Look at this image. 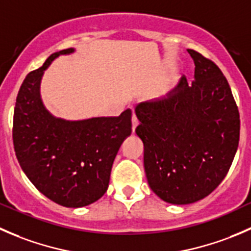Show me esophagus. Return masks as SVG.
<instances>
[{"instance_id": "34e87169", "label": "esophagus", "mask_w": 251, "mask_h": 251, "mask_svg": "<svg viewBox=\"0 0 251 251\" xmlns=\"http://www.w3.org/2000/svg\"><path fill=\"white\" fill-rule=\"evenodd\" d=\"M138 125V119L136 116V114H132V131H135V128L137 127Z\"/></svg>"}]
</instances>
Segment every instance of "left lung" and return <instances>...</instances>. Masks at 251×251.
Here are the masks:
<instances>
[{"mask_svg":"<svg viewBox=\"0 0 251 251\" xmlns=\"http://www.w3.org/2000/svg\"><path fill=\"white\" fill-rule=\"evenodd\" d=\"M196 69L165 98L136 107L151 191L171 204L209 196L226 177L239 143L240 120L227 78L209 58L188 50Z\"/></svg>","mask_w":251,"mask_h":251,"instance_id":"8db88e82","label":"left lung"}]
</instances>
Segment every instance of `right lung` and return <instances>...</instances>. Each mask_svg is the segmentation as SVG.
Returning a JSON list of instances; mask_svg holds the SVG:
<instances>
[{"label": "right lung", "mask_w": 251, "mask_h": 251, "mask_svg": "<svg viewBox=\"0 0 251 251\" xmlns=\"http://www.w3.org/2000/svg\"><path fill=\"white\" fill-rule=\"evenodd\" d=\"M73 50L53 53L26 75L17 96L12 135L18 161L31 183L54 203L81 207L107 192L116 153L132 131V111L65 121L45 109L40 97L44 72L54 58Z\"/></svg>", "instance_id": "right-lung-1"}]
</instances>
